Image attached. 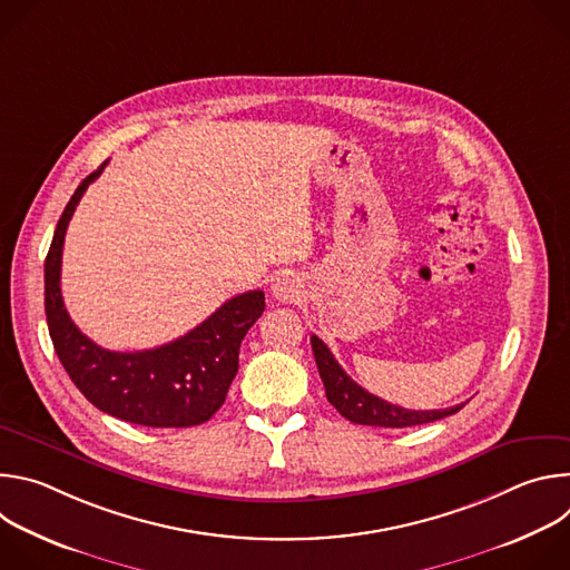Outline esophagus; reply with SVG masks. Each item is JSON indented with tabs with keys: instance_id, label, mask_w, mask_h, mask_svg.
I'll use <instances>...</instances> for the list:
<instances>
[{
	"instance_id": "esophagus-1",
	"label": "esophagus",
	"mask_w": 570,
	"mask_h": 570,
	"mask_svg": "<svg viewBox=\"0 0 570 570\" xmlns=\"http://www.w3.org/2000/svg\"><path fill=\"white\" fill-rule=\"evenodd\" d=\"M302 295H304V286H302L299 279L293 277V275H282V277H277V282L273 284V297H275L277 302L293 304V302H299Z\"/></svg>"
}]
</instances>
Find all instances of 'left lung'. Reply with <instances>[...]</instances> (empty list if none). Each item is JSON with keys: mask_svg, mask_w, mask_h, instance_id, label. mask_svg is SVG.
<instances>
[{"mask_svg": "<svg viewBox=\"0 0 570 570\" xmlns=\"http://www.w3.org/2000/svg\"><path fill=\"white\" fill-rule=\"evenodd\" d=\"M311 347H313L317 372L324 383V392H327L330 403L345 420L354 424L405 429V426L444 420L449 415H455L464 405V403H458L453 409H444V411H409V409H401V405H392L370 394L367 390H363L356 381H352L347 372L338 365L330 347L324 345L317 336H311Z\"/></svg>", "mask_w": 570, "mask_h": 570, "instance_id": "obj_1", "label": "left lung"}]
</instances>
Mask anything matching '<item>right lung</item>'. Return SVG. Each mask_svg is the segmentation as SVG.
Instances as JSON below:
<instances>
[{"instance_id":"add662e5","label":"right lung","mask_w":570,"mask_h":570,"mask_svg":"<svg viewBox=\"0 0 570 570\" xmlns=\"http://www.w3.org/2000/svg\"><path fill=\"white\" fill-rule=\"evenodd\" d=\"M108 161L69 198L45 259V311L53 350L83 396L99 411L150 429H187L207 422L238 372L243 336L262 317L264 291L227 299L189 334L155 350L110 352L71 322L60 293L62 243L71 214Z\"/></svg>"}]
</instances>
